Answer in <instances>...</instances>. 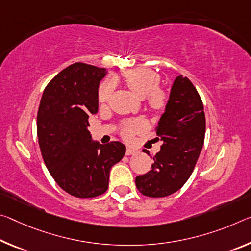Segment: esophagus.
<instances>
[{"instance_id":"obj_1","label":"esophagus","mask_w":251,"mask_h":251,"mask_svg":"<svg viewBox=\"0 0 251 251\" xmlns=\"http://www.w3.org/2000/svg\"><path fill=\"white\" fill-rule=\"evenodd\" d=\"M137 152V150L133 149V147H127L126 149V155H133Z\"/></svg>"}]
</instances>
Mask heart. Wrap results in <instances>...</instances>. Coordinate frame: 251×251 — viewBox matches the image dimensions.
Listing matches in <instances>:
<instances>
[{
    "label": "heart",
    "instance_id": "obj_1",
    "mask_svg": "<svg viewBox=\"0 0 251 251\" xmlns=\"http://www.w3.org/2000/svg\"><path fill=\"white\" fill-rule=\"evenodd\" d=\"M126 85L129 89L140 98H145L147 105L152 110L158 111L164 108L166 104L165 91L158 88L160 77L154 71L146 68H137L125 71L123 74ZM115 88V82L113 79H107L101 83L98 89V100L100 104H106L109 100ZM144 122L142 119H133L126 122L122 127V134L126 138L132 136L134 132L142 128Z\"/></svg>",
    "mask_w": 251,
    "mask_h": 251
}]
</instances>
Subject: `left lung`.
<instances>
[{
	"label": "left lung",
	"mask_w": 251,
	"mask_h": 251,
	"mask_svg": "<svg viewBox=\"0 0 251 251\" xmlns=\"http://www.w3.org/2000/svg\"><path fill=\"white\" fill-rule=\"evenodd\" d=\"M155 130L156 140L162 141L161 151L153 156L151 171L136 176L135 183L144 196L164 198L189 180L204 143L203 104L193 83L182 75L173 82Z\"/></svg>",
	"instance_id": "obj_1"
}]
</instances>
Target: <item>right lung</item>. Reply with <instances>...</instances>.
I'll return each mask as SVG.
<instances>
[{"instance_id": "obj_1", "label": "right lung", "mask_w": 251, "mask_h": 251, "mask_svg": "<svg viewBox=\"0 0 251 251\" xmlns=\"http://www.w3.org/2000/svg\"><path fill=\"white\" fill-rule=\"evenodd\" d=\"M106 74L105 68L75 62L48 83L40 101L37 132L43 161L58 185L77 198L105 193L110 169L126 152L121 142L93 141L88 130Z\"/></svg>"}]
</instances>
